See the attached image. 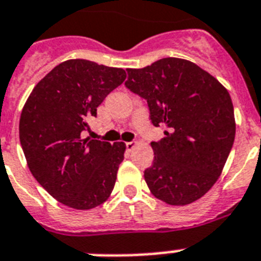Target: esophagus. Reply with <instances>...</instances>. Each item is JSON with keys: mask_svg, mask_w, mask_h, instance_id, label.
<instances>
[{"mask_svg": "<svg viewBox=\"0 0 261 261\" xmlns=\"http://www.w3.org/2000/svg\"><path fill=\"white\" fill-rule=\"evenodd\" d=\"M137 146V142H126V149L127 151H131Z\"/></svg>", "mask_w": 261, "mask_h": 261, "instance_id": "esophagus-1", "label": "esophagus"}]
</instances>
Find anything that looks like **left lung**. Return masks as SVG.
<instances>
[{
    "label": "left lung",
    "instance_id": "1",
    "mask_svg": "<svg viewBox=\"0 0 261 261\" xmlns=\"http://www.w3.org/2000/svg\"><path fill=\"white\" fill-rule=\"evenodd\" d=\"M124 86L146 99L150 119L165 126L151 142L154 161L145 170L150 192L169 205L192 204L215 185L233 146L236 123L229 92L192 61L166 57L127 69Z\"/></svg>",
    "mask_w": 261,
    "mask_h": 261
}]
</instances>
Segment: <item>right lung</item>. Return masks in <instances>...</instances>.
Segmentation results:
<instances>
[{"mask_svg": "<svg viewBox=\"0 0 261 261\" xmlns=\"http://www.w3.org/2000/svg\"><path fill=\"white\" fill-rule=\"evenodd\" d=\"M124 79V69L73 59L55 67L28 97L20 118L28 167L61 204L87 211L111 194L126 145L84 133L99 105Z\"/></svg>", "mask_w": 261, "mask_h": 261, "instance_id": "right-lung-1", "label": "right lung"}]
</instances>
